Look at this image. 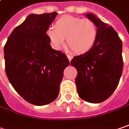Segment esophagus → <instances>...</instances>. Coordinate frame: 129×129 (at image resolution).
I'll return each instance as SVG.
<instances>
[{
  "label": "esophagus",
  "instance_id": "1",
  "mask_svg": "<svg viewBox=\"0 0 129 129\" xmlns=\"http://www.w3.org/2000/svg\"><path fill=\"white\" fill-rule=\"evenodd\" d=\"M68 56V59H69V61H70L72 60V59H73V56H71V55H67Z\"/></svg>",
  "mask_w": 129,
  "mask_h": 129
}]
</instances>
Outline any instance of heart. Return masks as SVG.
I'll return each instance as SVG.
<instances>
[{
  "label": "heart",
  "instance_id": "1",
  "mask_svg": "<svg viewBox=\"0 0 129 129\" xmlns=\"http://www.w3.org/2000/svg\"><path fill=\"white\" fill-rule=\"evenodd\" d=\"M54 27L47 30V36L56 49L64 44L66 38L70 48L76 54H83L93 48L98 38L96 24L88 19L65 15L56 20Z\"/></svg>",
  "mask_w": 129,
  "mask_h": 129
}]
</instances>
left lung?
<instances>
[{
  "mask_svg": "<svg viewBox=\"0 0 129 129\" xmlns=\"http://www.w3.org/2000/svg\"><path fill=\"white\" fill-rule=\"evenodd\" d=\"M85 16L98 27V38L87 53L70 61L78 75L75 84L79 96L91 103L108 99L118 86L123 68L122 41L116 31L92 14Z\"/></svg>",
  "mask_w": 129,
  "mask_h": 129,
  "instance_id": "obj_1",
  "label": "left lung"
}]
</instances>
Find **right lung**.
<instances>
[{
	"label": "right lung",
	"instance_id": "right-lung-1",
	"mask_svg": "<svg viewBox=\"0 0 129 129\" xmlns=\"http://www.w3.org/2000/svg\"><path fill=\"white\" fill-rule=\"evenodd\" d=\"M56 12L30 14L10 35L4 46L6 73L17 93L38 106L54 101L70 61L51 48L46 32Z\"/></svg>",
	"mask_w": 129,
	"mask_h": 129
}]
</instances>
